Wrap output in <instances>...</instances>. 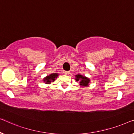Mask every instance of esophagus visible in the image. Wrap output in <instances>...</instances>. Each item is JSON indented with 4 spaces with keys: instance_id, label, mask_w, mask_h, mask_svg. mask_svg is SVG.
I'll list each match as a JSON object with an SVG mask.
<instances>
[{
    "instance_id": "1",
    "label": "esophagus",
    "mask_w": 134,
    "mask_h": 134,
    "mask_svg": "<svg viewBox=\"0 0 134 134\" xmlns=\"http://www.w3.org/2000/svg\"><path fill=\"white\" fill-rule=\"evenodd\" d=\"M64 73H65V75H70V72L69 71H65V72H64Z\"/></svg>"
}]
</instances>
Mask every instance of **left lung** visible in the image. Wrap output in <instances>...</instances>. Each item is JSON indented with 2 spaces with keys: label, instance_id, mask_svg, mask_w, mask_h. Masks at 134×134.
Returning a JSON list of instances; mask_svg holds the SVG:
<instances>
[{
  "label": "left lung",
  "instance_id": "8db88e82",
  "mask_svg": "<svg viewBox=\"0 0 134 134\" xmlns=\"http://www.w3.org/2000/svg\"><path fill=\"white\" fill-rule=\"evenodd\" d=\"M75 80L76 81L79 82V85L83 87H88L90 82V79L88 77L79 74L75 75Z\"/></svg>",
  "mask_w": 134,
  "mask_h": 134
}]
</instances>
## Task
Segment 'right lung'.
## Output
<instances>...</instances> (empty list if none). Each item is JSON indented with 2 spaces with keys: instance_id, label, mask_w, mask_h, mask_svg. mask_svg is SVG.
Segmentation results:
<instances>
[{
  "instance_id": "obj_1",
  "label": "right lung",
  "mask_w": 134,
  "mask_h": 134,
  "mask_svg": "<svg viewBox=\"0 0 134 134\" xmlns=\"http://www.w3.org/2000/svg\"><path fill=\"white\" fill-rule=\"evenodd\" d=\"M59 76V74L57 73H53L52 74H50L49 75L46 76L43 79V82H45V83L46 84H50L52 82H54L58 76Z\"/></svg>"
}]
</instances>
